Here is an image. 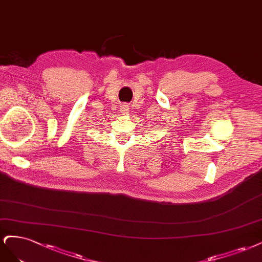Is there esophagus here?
Here are the masks:
<instances>
[{
    "label": "esophagus",
    "mask_w": 262,
    "mask_h": 262,
    "mask_svg": "<svg viewBox=\"0 0 262 262\" xmlns=\"http://www.w3.org/2000/svg\"><path fill=\"white\" fill-rule=\"evenodd\" d=\"M128 111H129V105H128L127 103H124V104L121 105V112H122L123 114L128 113Z\"/></svg>",
    "instance_id": "obj_1"
}]
</instances>
